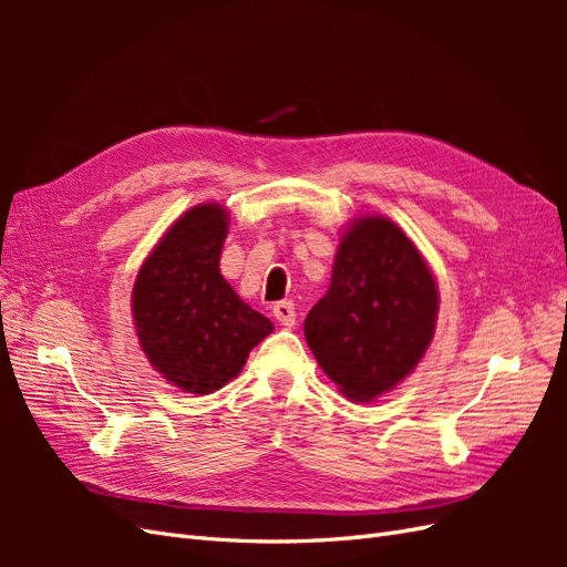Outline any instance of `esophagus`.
Instances as JSON below:
<instances>
[{"mask_svg": "<svg viewBox=\"0 0 567 567\" xmlns=\"http://www.w3.org/2000/svg\"><path fill=\"white\" fill-rule=\"evenodd\" d=\"M271 315L277 317V321L281 326H288V329H293L296 326V305L290 300H281L271 307Z\"/></svg>", "mask_w": 567, "mask_h": 567, "instance_id": "obj_1", "label": "esophagus"}]
</instances>
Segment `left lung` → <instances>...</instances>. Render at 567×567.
Instances as JSON below:
<instances>
[{
    "label": "left lung",
    "instance_id": "obj_1",
    "mask_svg": "<svg viewBox=\"0 0 567 567\" xmlns=\"http://www.w3.org/2000/svg\"><path fill=\"white\" fill-rule=\"evenodd\" d=\"M437 286L416 246L385 217H359L342 234L326 293L305 319L323 373L369 402L416 369L431 346Z\"/></svg>",
    "mask_w": 567,
    "mask_h": 567
}]
</instances>
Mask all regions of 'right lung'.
Wrapping results in <instances>:
<instances>
[{
  "label": "right lung",
  "instance_id": "add662e5",
  "mask_svg": "<svg viewBox=\"0 0 567 567\" xmlns=\"http://www.w3.org/2000/svg\"><path fill=\"white\" fill-rule=\"evenodd\" d=\"M227 219L217 203L182 215L146 257L132 290L148 362L192 394H210L236 379L248 352L274 329L221 279Z\"/></svg>",
  "mask_w": 567,
  "mask_h": 567
}]
</instances>
